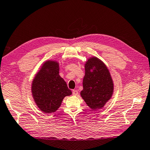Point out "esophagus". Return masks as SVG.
<instances>
[{
    "label": "esophagus",
    "instance_id": "34e87169",
    "mask_svg": "<svg viewBox=\"0 0 150 150\" xmlns=\"http://www.w3.org/2000/svg\"><path fill=\"white\" fill-rule=\"evenodd\" d=\"M72 94H73V96H78V91L77 90H72Z\"/></svg>",
    "mask_w": 150,
    "mask_h": 150
}]
</instances>
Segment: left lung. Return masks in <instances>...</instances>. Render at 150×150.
I'll use <instances>...</instances> for the list:
<instances>
[{"label":"left lung","mask_w":150,"mask_h":150,"mask_svg":"<svg viewBox=\"0 0 150 150\" xmlns=\"http://www.w3.org/2000/svg\"><path fill=\"white\" fill-rule=\"evenodd\" d=\"M85 76L80 96L92 110L102 109L112 98L114 83L107 66L96 57H91L84 64Z\"/></svg>","instance_id":"1"}]
</instances>
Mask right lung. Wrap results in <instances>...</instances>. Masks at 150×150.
I'll list each match as a JSON object with an SVG mask.
<instances>
[{
    "mask_svg": "<svg viewBox=\"0 0 150 150\" xmlns=\"http://www.w3.org/2000/svg\"><path fill=\"white\" fill-rule=\"evenodd\" d=\"M59 63L47 60L35 76L31 83V94L39 109L45 113L57 111L66 96L72 95L67 83L59 75Z\"/></svg>",
    "mask_w": 150,
    "mask_h": 150,
    "instance_id": "right-lung-1",
    "label": "right lung"
}]
</instances>
